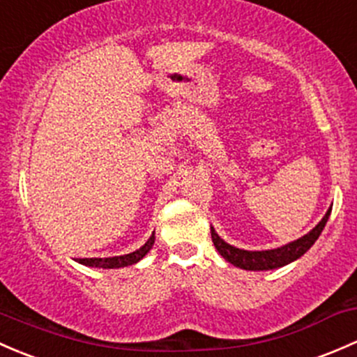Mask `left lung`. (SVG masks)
Segmentation results:
<instances>
[{"label":"left lung","instance_id":"obj_1","mask_svg":"<svg viewBox=\"0 0 357 357\" xmlns=\"http://www.w3.org/2000/svg\"><path fill=\"white\" fill-rule=\"evenodd\" d=\"M330 213H332V206H330L328 211L325 213L321 222H319L313 230H310L306 235L289 242V244L280 245V248L266 249V251H245V249H238L235 248V245H230L229 242H225L218 234H216V230L213 229V227H211V238L216 251L229 261L230 264H234V266L242 268V270H249V271L277 270V268H282L285 266V264L292 263V261L299 259L304 252L310 251L311 245L318 241L319 234H321L323 229H325Z\"/></svg>","mask_w":357,"mask_h":357}]
</instances>
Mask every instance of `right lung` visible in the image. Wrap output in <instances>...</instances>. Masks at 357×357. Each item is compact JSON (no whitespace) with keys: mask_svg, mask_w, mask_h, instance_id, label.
<instances>
[{"mask_svg":"<svg viewBox=\"0 0 357 357\" xmlns=\"http://www.w3.org/2000/svg\"><path fill=\"white\" fill-rule=\"evenodd\" d=\"M154 244V232L151 234V237L148 238L142 248H139L137 251L128 252V255L123 256H113V258H82L77 259L80 264L84 266H91V268H102V270H115V268H125V266H132V264L139 263L149 251L153 249Z\"/></svg>","mask_w":357,"mask_h":357,"instance_id":"1","label":"right lung"}]
</instances>
